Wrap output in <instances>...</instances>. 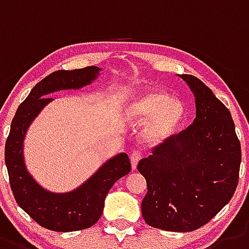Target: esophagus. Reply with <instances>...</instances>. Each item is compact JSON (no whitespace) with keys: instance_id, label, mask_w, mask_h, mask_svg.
Segmentation results:
<instances>
[{"instance_id":"obj_1","label":"esophagus","mask_w":249,"mask_h":249,"mask_svg":"<svg viewBox=\"0 0 249 249\" xmlns=\"http://www.w3.org/2000/svg\"><path fill=\"white\" fill-rule=\"evenodd\" d=\"M140 159H141V152L139 151V150H134V151L131 152V155H130L131 169L136 170V167H138V162L140 161Z\"/></svg>"}]
</instances>
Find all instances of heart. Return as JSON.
Wrapping results in <instances>:
<instances>
[{
	"mask_svg": "<svg viewBox=\"0 0 249 249\" xmlns=\"http://www.w3.org/2000/svg\"><path fill=\"white\" fill-rule=\"evenodd\" d=\"M126 113L136 123L147 120L142 136L150 145L166 142L178 133L186 118L185 104L180 99L169 98L155 88L144 89L134 95Z\"/></svg>",
	"mask_w": 249,
	"mask_h": 249,
	"instance_id": "heart-1",
	"label": "heart"
}]
</instances>
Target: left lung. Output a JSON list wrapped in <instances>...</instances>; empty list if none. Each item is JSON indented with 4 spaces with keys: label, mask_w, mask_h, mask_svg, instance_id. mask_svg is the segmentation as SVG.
<instances>
[{
    "label": "left lung",
    "mask_w": 249,
    "mask_h": 249,
    "mask_svg": "<svg viewBox=\"0 0 249 249\" xmlns=\"http://www.w3.org/2000/svg\"><path fill=\"white\" fill-rule=\"evenodd\" d=\"M194 91L196 118L185 130L152 147L138 170L147 192L141 213L151 227L190 232L202 227L233 196L241 142L230 110L198 78L180 75Z\"/></svg>",
    "instance_id": "8db88e82"
}]
</instances>
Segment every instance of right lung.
<instances>
[{
  "label": "right lung",
  "mask_w": 249,
  "mask_h": 249,
  "mask_svg": "<svg viewBox=\"0 0 249 249\" xmlns=\"http://www.w3.org/2000/svg\"><path fill=\"white\" fill-rule=\"evenodd\" d=\"M100 68L86 67L74 71H57L37 83L18 107L11 124L4 147L10 185L16 202L36 222L55 232H71L89 228L103 213L105 196L116 181L131 170L125 152L103 165L87 182L67 194H53L38 185L28 174L23 160V139L38 113L52 102L48 94L63 89H79L98 77Z\"/></svg>",
  "instance_id": "right-lung-1"
}]
</instances>
